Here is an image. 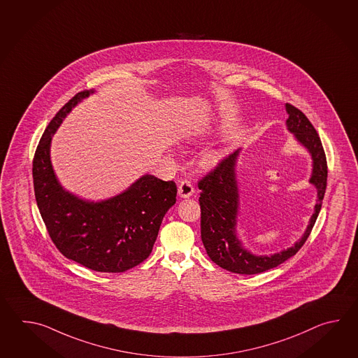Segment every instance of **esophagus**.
<instances>
[{"label":"esophagus","instance_id":"esophagus-1","mask_svg":"<svg viewBox=\"0 0 358 358\" xmlns=\"http://www.w3.org/2000/svg\"><path fill=\"white\" fill-rule=\"evenodd\" d=\"M178 193H179V196L182 198H189L193 193H194V188H193V185H192V182L189 180H187V179H184L179 184V188H178Z\"/></svg>","mask_w":358,"mask_h":358}]
</instances>
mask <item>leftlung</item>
I'll use <instances>...</instances> for the list:
<instances>
[{"label": "left lung", "instance_id": "obj_1", "mask_svg": "<svg viewBox=\"0 0 358 358\" xmlns=\"http://www.w3.org/2000/svg\"><path fill=\"white\" fill-rule=\"evenodd\" d=\"M285 108L289 115L287 119L288 130L311 153L313 169L310 182L317 189L315 213H312L303 236L288 250L273 256H255L251 252L245 251L236 233L239 207L236 164L239 150L222 159L215 169L198 182V188L201 189V238L208 257L230 273L259 274L279 266L302 248L319 216L327 180V156L324 147L317 131L307 116L290 103H285Z\"/></svg>", "mask_w": 358, "mask_h": 358}]
</instances>
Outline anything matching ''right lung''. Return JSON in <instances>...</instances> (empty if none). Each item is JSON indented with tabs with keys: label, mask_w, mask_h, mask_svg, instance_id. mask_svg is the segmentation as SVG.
Listing matches in <instances>:
<instances>
[{
	"label": "right lung",
	"mask_w": 358,
	"mask_h": 358,
	"mask_svg": "<svg viewBox=\"0 0 358 358\" xmlns=\"http://www.w3.org/2000/svg\"><path fill=\"white\" fill-rule=\"evenodd\" d=\"M91 93H76L48 124L33 159L34 194L48 236L66 259L99 273H124L152 252L178 189L173 180L148 174L101 202L83 201L62 189L50 160L51 138L71 108Z\"/></svg>",
	"instance_id": "add662e5"
}]
</instances>
